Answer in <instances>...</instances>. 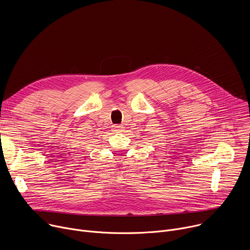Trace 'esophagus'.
Listing matches in <instances>:
<instances>
[{
    "instance_id": "34e87169",
    "label": "esophagus",
    "mask_w": 250,
    "mask_h": 250,
    "mask_svg": "<svg viewBox=\"0 0 250 250\" xmlns=\"http://www.w3.org/2000/svg\"><path fill=\"white\" fill-rule=\"evenodd\" d=\"M123 130V126L122 125H113V131H115V132H120V131H122Z\"/></svg>"
}]
</instances>
